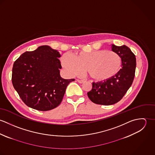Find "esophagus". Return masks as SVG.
<instances>
[{
  "label": "esophagus",
  "instance_id": "34e87169",
  "mask_svg": "<svg viewBox=\"0 0 155 155\" xmlns=\"http://www.w3.org/2000/svg\"><path fill=\"white\" fill-rule=\"evenodd\" d=\"M77 81H78L79 83H80V84H82V83H84V82H85V81H84V80H80V79H77Z\"/></svg>",
  "mask_w": 155,
  "mask_h": 155
}]
</instances>
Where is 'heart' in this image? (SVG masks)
Returning <instances> with one entry per match:
<instances>
[{
	"label": "heart",
	"mask_w": 155,
	"mask_h": 155,
	"mask_svg": "<svg viewBox=\"0 0 155 155\" xmlns=\"http://www.w3.org/2000/svg\"><path fill=\"white\" fill-rule=\"evenodd\" d=\"M61 64L70 74H78L86 70L89 76L98 81H108L119 71L122 60L116 52L99 50L91 52H79L73 56L65 54Z\"/></svg>",
	"instance_id": "obj_1"
}]
</instances>
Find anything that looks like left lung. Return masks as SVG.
<instances>
[{"label":"left lung","instance_id":"obj_1","mask_svg":"<svg viewBox=\"0 0 155 155\" xmlns=\"http://www.w3.org/2000/svg\"><path fill=\"white\" fill-rule=\"evenodd\" d=\"M111 48L120 57L122 68L110 79L92 83L87 94L91 101L97 104L109 106L119 101L131 86L135 76L136 58L131 49L125 45L112 44Z\"/></svg>","mask_w":155,"mask_h":155}]
</instances>
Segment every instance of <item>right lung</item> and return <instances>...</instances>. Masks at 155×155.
<instances>
[{
	"mask_svg": "<svg viewBox=\"0 0 155 155\" xmlns=\"http://www.w3.org/2000/svg\"><path fill=\"white\" fill-rule=\"evenodd\" d=\"M60 57L57 50L44 45L23 53L14 62L12 85L29 107L50 110L62 101L67 85L74 79L61 77Z\"/></svg>",
	"mask_w": 155,
	"mask_h": 155,
	"instance_id": "obj_1",
	"label": "right lung"
}]
</instances>
